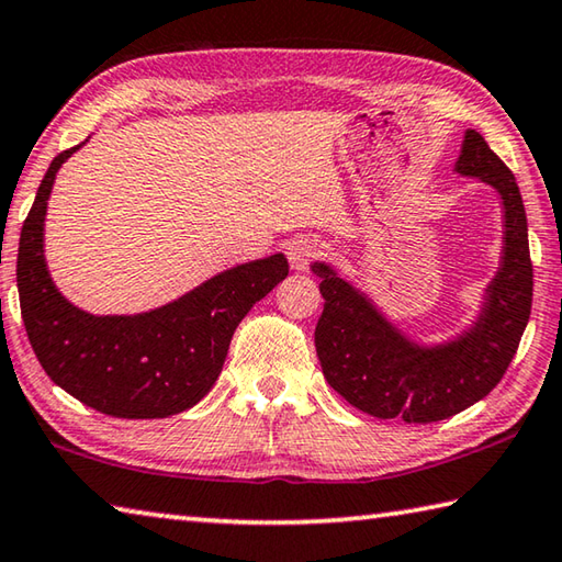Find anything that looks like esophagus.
Masks as SVG:
<instances>
[{
  "mask_svg": "<svg viewBox=\"0 0 562 562\" xmlns=\"http://www.w3.org/2000/svg\"><path fill=\"white\" fill-rule=\"evenodd\" d=\"M284 252H288L290 268L300 272V270H307L310 265L325 252V243L317 240V237L300 235V237H292L288 247H284Z\"/></svg>",
  "mask_w": 562,
  "mask_h": 562,
  "instance_id": "34e87169",
  "label": "esophagus"
}]
</instances>
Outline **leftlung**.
<instances>
[{
	"label": "left lung",
	"mask_w": 562,
	"mask_h": 562,
	"mask_svg": "<svg viewBox=\"0 0 562 562\" xmlns=\"http://www.w3.org/2000/svg\"><path fill=\"white\" fill-rule=\"evenodd\" d=\"M456 173L496 188L503 205L501 268L473 327L461 337L436 347L416 345L335 268L312 265L325 297L315 329L322 372L339 396L369 416L431 424L481 402L506 374L528 325L532 262L516 178L479 131H465Z\"/></svg>",
	"instance_id": "1"
}]
</instances>
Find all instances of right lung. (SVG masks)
<instances>
[{
	"mask_svg": "<svg viewBox=\"0 0 562 562\" xmlns=\"http://www.w3.org/2000/svg\"><path fill=\"white\" fill-rule=\"evenodd\" d=\"M74 146L52 160L22 225L16 288L26 337L54 384L116 418H166L195 406L221 376L233 331L288 278L282 252L215 274L140 315H89L64 297L44 260V217L54 178Z\"/></svg>",
	"mask_w": 562,
	"mask_h": 562,
	"instance_id": "1",
	"label": "right lung"
}]
</instances>
